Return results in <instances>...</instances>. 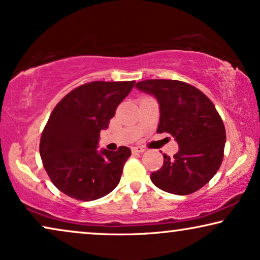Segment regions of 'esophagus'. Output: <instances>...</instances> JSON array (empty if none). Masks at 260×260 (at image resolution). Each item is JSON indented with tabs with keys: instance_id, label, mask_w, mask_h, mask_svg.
<instances>
[{
	"instance_id": "1",
	"label": "esophagus",
	"mask_w": 260,
	"mask_h": 260,
	"mask_svg": "<svg viewBox=\"0 0 260 260\" xmlns=\"http://www.w3.org/2000/svg\"><path fill=\"white\" fill-rule=\"evenodd\" d=\"M131 150H133V154H143V152L145 151V149L142 147H134Z\"/></svg>"
}]
</instances>
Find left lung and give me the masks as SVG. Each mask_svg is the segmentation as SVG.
Masks as SVG:
<instances>
[{"label":"left lung","mask_w":260,"mask_h":260,"mask_svg":"<svg viewBox=\"0 0 260 260\" xmlns=\"http://www.w3.org/2000/svg\"><path fill=\"white\" fill-rule=\"evenodd\" d=\"M136 88L158 103L157 133L172 135L179 144L174 158L165 155L162 168L151 174L152 183L176 195L199 190L223 158L226 131L214 104L197 87L179 80L149 79Z\"/></svg>","instance_id":"8db88e82"}]
</instances>
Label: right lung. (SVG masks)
I'll return each instance as SVG.
<instances>
[{"mask_svg": "<svg viewBox=\"0 0 260 260\" xmlns=\"http://www.w3.org/2000/svg\"><path fill=\"white\" fill-rule=\"evenodd\" d=\"M134 85L135 81H92L71 91L53 110L41 135L40 156L49 179L63 194L92 201L119 183L131 150H99V134L108 129Z\"/></svg>", "mask_w": 260, "mask_h": 260, "instance_id": "obj_1", "label": "right lung"}]
</instances>
